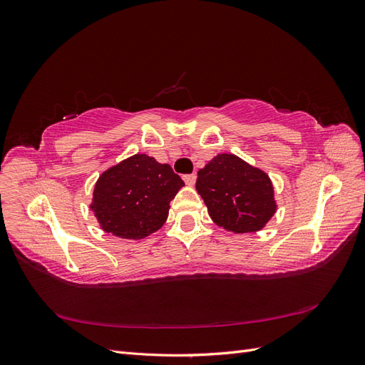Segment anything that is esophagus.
Here are the masks:
<instances>
[{
	"mask_svg": "<svg viewBox=\"0 0 365 365\" xmlns=\"http://www.w3.org/2000/svg\"><path fill=\"white\" fill-rule=\"evenodd\" d=\"M182 180L187 185H193L196 182V175L195 173H190V175H184Z\"/></svg>",
	"mask_w": 365,
	"mask_h": 365,
	"instance_id": "esophagus-1",
	"label": "esophagus"
}]
</instances>
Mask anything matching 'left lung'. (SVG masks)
Returning <instances> with one entry per match:
<instances>
[{"label": "left lung", "instance_id": "1", "mask_svg": "<svg viewBox=\"0 0 365 365\" xmlns=\"http://www.w3.org/2000/svg\"><path fill=\"white\" fill-rule=\"evenodd\" d=\"M196 190L213 222L237 235L262 230L277 210L269 176L233 153L210 160L197 172Z\"/></svg>", "mask_w": 365, "mask_h": 365}]
</instances>
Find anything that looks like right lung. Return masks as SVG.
I'll use <instances>...</instances> for the list:
<instances>
[{
    "label": "right lung",
    "instance_id": "right-lung-1",
    "mask_svg": "<svg viewBox=\"0 0 365 365\" xmlns=\"http://www.w3.org/2000/svg\"><path fill=\"white\" fill-rule=\"evenodd\" d=\"M182 185L169 164L137 153L98 176L90 208L106 233L145 239L164 225L170 201Z\"/></svg>",
    "mask_w": 365,
    "mask_h": 365
}]
</instances>
